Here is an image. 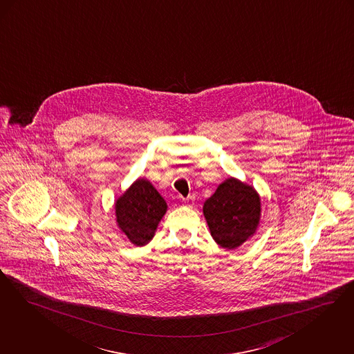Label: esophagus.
Returning <instances> with one entry per match:
<instances>
[{"mask_svg":"<svg viewBox=\"0 0 354 354\" xmlns=\"http://www.w3.org/2000/svg\"><path fill=\"white\" fill-rule=\"evenodd\" d=\"M194 201H195V198H192V196L183 198L184 205H188V207H192V205H194Z\"/></svg>","mask_w":354,"mask_h":354,"instance_id":"obj_1","label":"esophagus"}]
</instances>
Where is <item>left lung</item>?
Instances as JSON below:
<instances>
[{
  "instance_id": "left-lung-1",
  "label": "left lung",
  "mask_w": 354,
  "mask_h": 354,
  "mask_svg": "<svg viewBox=\"0 0 354 354\" xmlns=\"http://www.w3.org/2000/svg\"><path fill=\"white\" fill-rule=\"evenodd\" d=\"M203 213L213 240L233 250L254 236L261 218V198L252 185L229 178L204 203Z\"/></svg>"
}]
</instances>
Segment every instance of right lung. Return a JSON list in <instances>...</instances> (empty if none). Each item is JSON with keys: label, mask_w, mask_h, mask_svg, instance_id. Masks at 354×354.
I'll return each instance as SVG.
<instances>
[{"label": "right lung", "mask_w": 354, "mask_h": 354, "mask_svg": "<svg viewBox=\"0 0 354 354\" xmlns=\"http://www.w3.org/2000/svg\"><path fill=\"white\" fill-rule=\"evenodd\" d=\"M167 204L146 179H137L115 201L117 225L136 246L149 243Z\"/></svg>", "instance_id": "1"}]
</instances>
